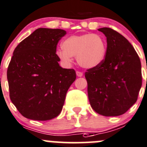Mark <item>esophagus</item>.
I'll return each mask as SVG.
<instances>
[{"label": "esophagus", "instance_id": "esophagus-1", "mask_svg": "<svg viewBox=\"0 0 147 147\" xmlns=\"http://www.w3.org/2000/svg\"><path fill=\"white\" fill-rule=\"evenodd\" d=\"M76 75H77V76H78V77H82V75H83V74H82V72H79V71H77Z\"/></svg>", "mask_w": 147, "mask_h": 147}]
</instances>
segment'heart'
I'll list each match as a JSON object with an SVG mask.
<instances>
[{
    "instance_id": "heart-1",
    "label": "heart",
    "mask_w": 147,
    "mask_h": 147,
    "mask_svg": "<svg viewBox=\"0 0 147 147\" xmlns=\"http://www.w3.org/2000/svg\"><path fill=\"white\" fill-rule=\"evenodd\" d=\"M62 49L57 51V56L65 65H69L72 57H76L82 67L90 69L103 62L106 56V44L100 36L88 33L72 35L62 42Z\"/></svg>"
}]
</instances>
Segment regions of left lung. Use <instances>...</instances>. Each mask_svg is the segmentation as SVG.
<instances>
[{"instance_id":"1","label":"left lung","mask_w":147,"mask_h":147,"mask_svg":"<svg viewBox=\"0 0 147 147\" xmlns=\"http://www.w3.org/2000/svg\"><path fill=\"white\" fill-rule=\"evenodd\" d=\"M107 39L106 56L99 66L87 69L90 103L96 113L118 116L136 102L142 84L140 59L130 42L111 28H100Z\"/></svg>"}]
</instances>
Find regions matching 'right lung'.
<instances>
[{"mask_svg": "<svg viewBox=\"0 0 147 147\" xmlns=\"http://www.w3.org/2000/svg\"><path fill=\"white\" fill-rule=\"evenodd\" d=\"M65 34L59 28H39L14 49L7 70L10 98L25 118L47 121L62 111L76 79L75 69L58 63L57 45Z\"/></svg>", "mask_w": 147, "mask_h": 147, "instance_id": "obj_1", "label": "right lung"}]
</instances>
